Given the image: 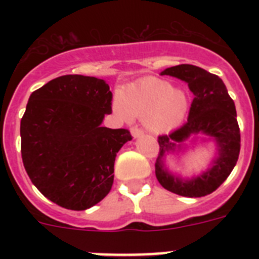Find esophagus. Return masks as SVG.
I'll list each match as a JSON object with an SVG mask.
<instances>
[{
	"label": "esophagus",
	"mask_w": 259,
	"mask_h": 259,
	"mask_svg": "<svg viewBox=\"0 0 259 259\" xmlns=\"http://www.w3.org/2000/svg\"><path fill=\"white\" fill-rule=\"evenodd\" d=\"M131 135L134 137H140V136H143L144 132H143V130H140V128L137 127V125H135V127L131 128Z\"/></svg>",
	"instance_id": "esophagus-1"
}]
</instances>
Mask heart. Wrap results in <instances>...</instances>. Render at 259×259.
Masks as SVG:
<instances>
[{
	"instance_id": "b5f03b06",
	"label": "heart",
	"mask_w": 259,
	"mask_h": 259,
	"mask_svg": "<svg viewBox=\"0 0 259 259\" xmlns=\"http://www.w3.org/2000/svg\"><path fill=\"white\" fill-rule=\"evenodd\" d=\"M116 113L131 120L144 118L146 127L155 132L170 131L184 119L188 97L163 80L144 79L131 84L114 102Z\"/></svg>"
}]
</instances>
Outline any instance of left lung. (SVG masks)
Segmentation results:
<instances>
[{
    "label": "left lung",
    "mask_w": 259,
    "mask_h": 259,
    "mask_svg": "<svg viewBox=\"0 0 259 259\" xmlns=\"http://www.w3.org/2000/svg\"><path fill=\"white\" fill-rule=\"evenodd\" d=\"M161 75H170L188 83L193 93L187 122L168 135L158 136L159 152L155 161V176L167 191L184 197H202L212 193L230 176L240 154V128L236 107L223 80L193 65H179L166 68ZM203 133L217 144L219 155L212 167L192 180L174 177L164 167L163 159L168 151L181 149V144L193 134Z\"/></svg>",
    "instance_id": "8db88e82"
}]
</instances>
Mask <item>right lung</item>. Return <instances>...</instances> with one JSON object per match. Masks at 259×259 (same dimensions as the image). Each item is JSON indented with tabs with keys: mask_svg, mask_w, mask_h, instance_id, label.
I'll return each instance as SVG.
<instances>
[{
	"mask_svg": "<svg viewBox=\"0 0 259 259\" xmlns=\"http://www.w3.org/2000/svg\"><path fill=\"white\" fill-rule=\"evenodd\" d=\"M111 100L105 80L83 75L56 77L29 96L20 120L23 164L52 202L85 210L113 187L116 153L132 136L101 125Z\"/></svg>",
	"mask_w": 259,
	"mask_h": 259,
	"instance_id": "1",
	"label": "right lung"
}]
</instances>
